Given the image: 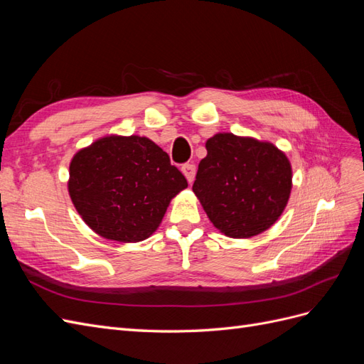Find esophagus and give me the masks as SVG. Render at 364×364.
<instances>
[{
    "mask_svg": "<svg viewBox=\"0 0 364 364\" xmlns=\"http://www.w3.org/2000/svg\"><path fill=\"white\" fill-rule=\"evenodd\" d=\"M182 173L185 174L186 181L191 183L194 181V176H196V165L194 164H183L182 165Z\"/></svg>",
    "mask_w": 364,
    "mask_h": 364,
    "instance_id": "1",
    "label": "esophagus"
}]
</instances>
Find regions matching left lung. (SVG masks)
<instances>
[{
	"instance_id": "obj_1",
	"label": "left lung",
	"mask_w": 364,
	"mask_h": 364,
	"mask_svg": "<svg viewBox=\"0 0 364 364\" xmlns=\"http://www.w3.org/2000/svg\"><path fill=\"white\" fill-rule=\"evenodd\" d=\"M193 191L213 225L232 238L269 229L289 202L291 167L270 142L217 134L206 141Z\"/></svg>"
}]
</instances>
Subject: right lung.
Here are the masks:
<instances>
[{
	"label": "right lung",
	"mask_w": 364,
	"mask_h": 364,
	"mask_svg": "<svg viewBox=\"0 0 364 364\" xmlns=\"http://www.w3.org/2000/svg\"><path fill=\"white\" fill-rule=\"evenodd\" d=\"M188 186L170 156L144 136H106L75 153L68 191L85 223L107 240L136 243L158 229Z\"/></svg>",
	"instance_id": "obj_1"
}]
</instances>
